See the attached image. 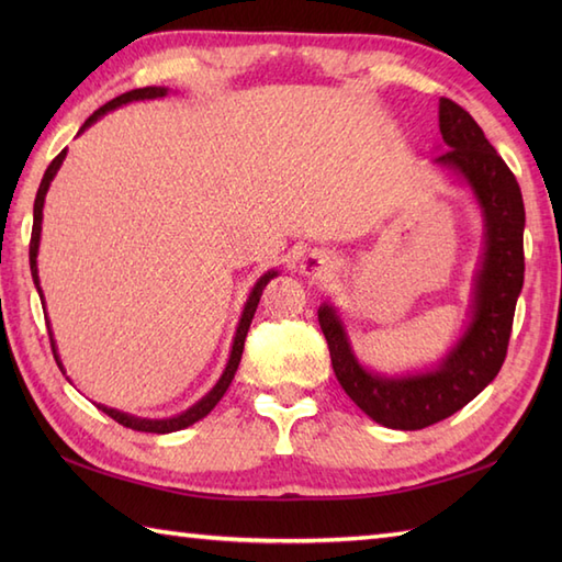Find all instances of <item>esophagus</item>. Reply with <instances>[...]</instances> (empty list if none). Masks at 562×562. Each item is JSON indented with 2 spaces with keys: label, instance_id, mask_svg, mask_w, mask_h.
<instances>
[{
  "label": "esophagus",
  "instance_id": "esophagus-1",
  "mask_svg": "<svg viewBox=\"0 0 562 562\" xmlns=\"http://www.w3.org/2000/svg\"><path fill=\"white\" fill-rule=\"evenodd\" d=\"M333 268V260L326 254H308L302 258V270L306 272H326Z\"/></svg>",
  "mask_w": 562,
  "mask_h": 562
}]
</instances>
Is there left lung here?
Instances as JSON below:
<instances>
[{
  "label": "left lung",
  "mask_w": 562,
  "mask_h": 562,
  "mask_svg": "<svg viewBox=\"0 0 562 562\" xmlns=\"http://www.w3.org/2000/svg\"><path fill=\"white\" fill-rule=\"evenodd\" d=\"M439 133L447 151L435 161L457 171L473 190L485 226L469 328L432 372L381 376L357 362L336 308H318L340 386L374 423L391 429H423L445 420L491 384L507 357L524 284V200L515 173L481 125L451 99H439Z\"/></svg>",
  "instance_id": "1"
}]
</instances>
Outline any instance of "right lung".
I'll return each mask as SVG.
<instances>
[{"label":"right lung","mask_w":562,"mask_h":562,"mask_svg":"<svg viewBox=\"0 0 562 562\" xmlns=\"http://www.w3.org/2000/svg\"><path fill=\"white\" fill-rule=\"evenodd\" d=\"M166 93H169V89H164V87H145V89H133V91H125V93H121V97H117V99H113V101H109V103H105V105H101L99 111H93V113L87 117V123H83V125L79 127V135L83 133V130H87V127H91L93 123H97L101 115H105V113L113 111V109H121V105H125V103H133V101H149V99H161V97H166ZM65 157H67V149L59 151L57 157L50 161V166H47L45 173H43V181H41L38 193H35V202H33V232H31V248H29V258H31V274H33L35 290H38V294H41V302H43V306H45V300H43V292H41V280H38V246H41V229H43V226H41V224H43V205H45L47 188H50L53 178H55V173L59 171V166H63ZM274 274H278V270H270V272H266V274H262V278L256 282V288L250 290L248 300H246V306H244L241 321H238V326H236V336H234V345H232L229 362H226L224 374L220 376V381H217V384H214V389L207 393L205 398L198 401L195 405H190V408H188V411H183L181 415H176V417H164V420H147V417H135V415H127V413H121V411H115V408H105V405H99V408H101L105 415H109V417H113L115 423H121L123 427L137 429V432H154V435L178 432V429L190 427V425H193V423L202 420V417H205V415H207V413L214 408V405H217V403L222 401V396H224V393H226V389H229V384H232V379H234L236 369H238V362H241V352H244L246 333H248V328H250V321H254V314H256L258 302H260V294H262V290H266V284H268L272 278H274ZM47 333H50V345H53L55 362H57V367H59V369H63V362H59V355H57L55 340H53V330H50V324H47Z\"/></svg>","instance_id":"obj_1"}]
</instances>
